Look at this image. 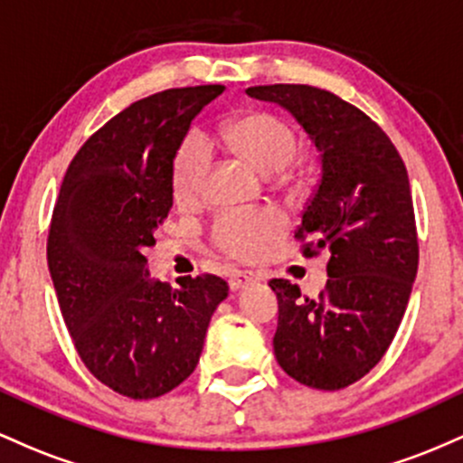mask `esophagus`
I'll use <instances>...</instances> for the list:
<instances>
[{
  "mask_svg": "<svg viewBox=\"0 0 463 463\" xmlns=\"http://www.w3.org/2000/svg\"><path fill=\"white\" fill-rule=\"evenodd\" d=\"M257 280L261 279L252 272H232L231 279H228V285H231L232 291H237V289H243V287L250 283H257Z\"/></svg>",
  "mask_w": 463,
  "mask_h": 463,
  "instance_id": "obj_1",
  "label": "esophagus"
}]
</instances>
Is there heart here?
Instances as JSON below:
<instances>
[{"mask_svg":"<svg viewBox=\"0 0 463 463\" xmlns=\"http://www.w3.org/2000/svg\"><path fill=\"white\" fill-rule=\"evenodd\" d=\"M222 146L263 174L283 169L298 150L294 128L268 110H248L222 124ZM206 176V154L195 141H184L172 161V194L180 206L200 198ZM283 220L272 211L222 215L213 226V241L235 259H254L283 235Z\"/></svg>","mask_w":463,"mask_h":463,"instance_id":"obj_1","label":"heart"}]
</instances>
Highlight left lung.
I'll use <instances>...</instances> for the list:
<instances>
[{"mask_svg":"<svg viewBox=\"0 0 463 463\" xmlns=\"http://www.w3.org/2000/svg\"><path fill=\"white\" fill-rule=\"evenodd\" d=\"M289 110L316 143L322 176L296 239L305 257L328 250L317 298L269 280L279 298L274 354L291 379L316 390L348 387L379 364L405 316L418 272L411 189L401 154L357 106L309 84L250 87Z\"/></svg>","mask_w":463,"mask_h":463,"instance_id":"1","label":"left lung"}]
</instances>
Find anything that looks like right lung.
Segmentation results:
<instances>
[{"label": "right lung", "instance_id": "right-lung-1", "mask_svg": "<svg viewBox=\"0 0 463 463\" xmlns=\"http://www.w3.org/2000/svg\"><path fill=\"white\" fill-rule=\"evenodd\" d=\"M222 84L169 89L130 104L80 147L58 194L47 265L73 346L117 394L147 401L195 370L228 283L150 279L146 248L172 209V161Z\"/></svg>", "mask_w": 463, "mask_h": 463}]
</instances>
